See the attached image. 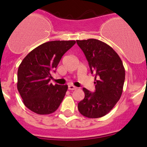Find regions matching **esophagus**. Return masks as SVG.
<instances>
[{
  "mask_svg": "<svg viewBox=\"0 0 147 147\" xmlns=\"http://www.w3.org/2000/svg\"><path fill=\"white\" fill-rule=\"evenodd\" d=\"M78 89V87L73 86V85H69L68 86V89L69 90H76Z\"/></svg>",
  "mask_w": 147,
  "mask_h": 147,
  "instance_id": "34e87169",
  "label": "esophagus"
}]
</instances>
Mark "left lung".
Segmentation results:
<instances>
[{
	"mask_svg": "<svg viewBox=\"0 0 147 147\" xmlns=\"http://www.w3.org/2000/svg\"><path fill=\"white\" fill-rule=\"evenodd\" d=\"M94 75L95 92L83 88L85 96L78 103L84 116L97 118L109 113L123 93L125 71L118 53L106 43L95 38L77 40Z\"/></svg>",
	"mask_w": 147,
	"mask_h": 147,
	"instance_id": "obj_1",
	"label": "left lung"
}]
</instances>
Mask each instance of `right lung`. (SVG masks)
Listing matches in <instances>:
<instances>
[{
    "mask_svg": "<svg viewBox=\"0 0 147 147\" xmlns=\"http://www.w3.org/2000/svg\"><path fill=\"white\" fill-rule=\"evenodd\" d=\"M75 41H52L27 54L18 67V89L24 106L40 115L55 112L63 101L67 85L49 83L61 58Z\"/></svg>",
    "mask_w": 147,
    "mask_h": 147,
    "instance_id": "obj_1",
    "label": "right lung"
}]
</instances>
